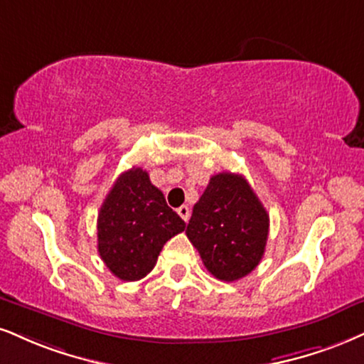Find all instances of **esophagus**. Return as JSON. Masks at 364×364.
I'll return each mask as SVG.
<instances>
[{
	"label": "esophagus",
	"instance_id": "obj_1",
	"mask_svg": "<svg viewBox=\"0 0 364 364\" xmlns=\"http://www.w3.org/2000/svg\"><path fill=\"white\" fill-rule=\"evenodd\" d=\"M177 213H178V216H181L182 219H183V221H189V218H191V209H189V205H186V204H183V205H181V208H178L177 209Z\"/></svg>",
	"mask_w": 364,
	"mask_h": 364
}]
</instances>
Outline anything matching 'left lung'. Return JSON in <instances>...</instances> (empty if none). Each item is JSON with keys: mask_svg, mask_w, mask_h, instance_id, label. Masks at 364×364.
I'll return each mask as SVG.
<instances>
[{"mask_svg": "<svg viewBox=\"0 0 364 364\" xmlns=\"http://www.w3.org/2000/svg\"><path fill=\"white\" fill-rule=\"evenodd\" d=\"M267 209L243 175H213L192 209L186 235L219 280H240L258 267L268 240Z\"/></svg>", "mask_w": 364, "mask_h": 364, "instance_id": "left-lung-1", "label": "left lung"}]
</instances>
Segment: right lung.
Returning <instances> with one entry per match:
<instances>
[{"label":"right lung","mask_w":364,"mask_h":364,"mask_svg":"<svg viewBox=\"0 0 364 364\" xmlns=\"http://www.w3.org/2000/svg\"><path fill=\"white\" fill-rule=\"evenodd\" d=\"M186 230L146 170L133 167L116 178L97 216V251L119 280L134 282L154 270L161 248Z\"/></svg>","instance_id":"add662e5"}]
</instances>
